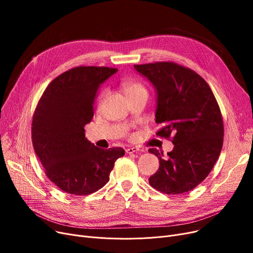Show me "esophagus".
<instances>
[{
	"label": "esophagus",
	"mask_w": 253,
	"mask_h": 253,
	"mask_svg": "<svg viewBox=\"0 0 253 253\" xmlns=\"http://www.w3.org/2000/svg\"><path fill=\"white\" fill-rule=\"evenodd\" d=\"M137 151H138L137 148H128V149H126V153L127 154H133V153H135Z\"/></svg>",
	"instance_id": "obj_1"
}]
</instances>
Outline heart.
Segmentation results:
<instances>
[{"label":"heart","instance_id":"1","mask_svg":"<svg viewBox=\"0 0 253 253\" xmlns=\"http://www.w3.org/2000/svg\"><path fill=\"white\" fill-rule=\"evenodd\" d=\"M124 91L126 93V95L129 96H133L137 94H142V93H145L148 94L147 89L144 88V86L141 83L138 82H129L124 84ZM103 96V95H102ZM101 96V98H102Z\"/></svg>","mask_w":253,"mask_h":253}]
</instances>
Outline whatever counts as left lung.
Wrapping results in <instances>:
<instances>
[{
	"label": "left lung",
	"mask_w": 253,
	"mask_h": 253,
	"mask_svg": "<svg viewBox=\"0 0 253 253\" xmlns=\"http://www.w3.org/2000/svg\"><path fill=\"white\" fill-rule=\"evenodd\" d=\"M134 69L157 92L156 123L162 128L156 134L174 144L165 159L163 153L149 150L160 163L149 182L167 195L187 193L207 177L219 157L223 123L218 103L205 80L191 69L171 61Z\"/></svg>",
	"instance_id": "left-lung-1"
}]
</instances>
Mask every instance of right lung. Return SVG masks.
Returning a JSON list of instances; mask_svg holds the SVG:
<instances>
[{
	"instance_id": "right-lung-1",
	"label": "right lung",
	"mask_w": 253,
	"mask_h": 253,
	"mask_svg": "<svg viewBox=\"0 0 253 253\" xmlns=\"http://www.w3.org/2000/svg\"><path fill=\"white\" fill-rule=\"evenodd\" d=\"M117 69L77 66L59 75L40 98L32 123L34 150L48 178L65 193L86 196L109 181L122 148L103 150L85 137L100 85Z\"/></svg>"
}]
</instances>
